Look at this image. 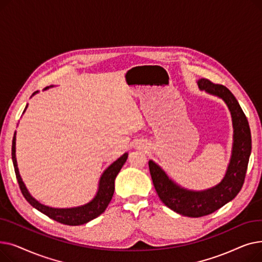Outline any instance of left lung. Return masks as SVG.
I'll return each mask as SVG.
<instances>
[{"mask_svg": "<svg viewBox=\"0 0 262 262\" xmlns=\"http://www.w3.org/2000/svg\"><path fill=\"white\" fill-rule=\"evenodd\" d=\"M198 86L200 90L223 100L230 112L232 147L222 181L208 189L190 190L176 184L155 161H148L150 176L161 202L173 211L190 217L210 214L237 196L244 183L252 150L249 122L233 94L226 87L215 85L205 78L198 80Z\"/></svg>", "mask_w": 262, "mask_h": 262, "instance_id": "1", "label": "left lung"}]
</instances>
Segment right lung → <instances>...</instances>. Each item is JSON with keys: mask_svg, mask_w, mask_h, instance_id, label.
<instances>
[{"mask_svg": "<svg viewBox=\"0 0 262 262\" xmlns=\"http://www.w3.org/2000/svg\"><path fill=\"white\" fill-rule=\"evenodd\" d=\"M53 87V86H51ZM50 87L45 88L43 90L49 89ZM38 91L34 92L32 96H34ZM29 106L27 104L25 106V109L23 114L25 113V110ZM16 135L17 133L15 132V135H13V139H12V146H11V157H12V162H13V167H15V172L17 180L21 189V192L23 196L26 199V201L29 202L34 208L39 210L40 212H42L43 214L48 215L49 217L55 220L61 224L66 225H71V226H76V225H82L90 222L91 220L98 217L100 214H102L105 209L107 208L108 204L110 203L114 195L115 192V180L117 175L119 174L120 170L122 169L123 164L126 162L128 153H124L121 157H119L116 161H114L108 168L104 170L102 173L99 185H98V191H96L95 195L93 199L80 206H76V207H70V208H55V207H50V206L41 204L38 202L35 198L32 196L30 193V191L27 190L22 177L19 172L18 168V163H17V157H16Z\"/></svg>", "mask_w": 262, "mask_h": 262, "instance_id": "add662e5", "label": "right lung"}]
</instances>
